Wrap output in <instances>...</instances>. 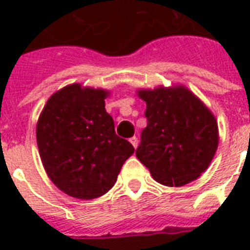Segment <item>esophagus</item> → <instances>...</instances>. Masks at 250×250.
I'll use <instances>...</instances> for the list:
<instances>
[{
  "instance_id": "34e87169",
  "label": "esophagus",
  "mask_w": 250,
  "mask_h": 250,
  "mask_svg": "<svg viewBox=\"0 0 250 250\" xmlns=\"http://www.w3.org/2000/svg\"><path fill=\"white\" fill-rule=\"evenodd\" d=\"M129 143L132 144L133 148H137V144H139V140H137V137L136 136H133L129 139Z\"/></svg>"
}]
</instances>
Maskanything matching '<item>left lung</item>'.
Returning <instances> with one entry per match:
<instances>
[{
	"label": "left lung",
	"instance_id": "left-lung-1",
	"mask_svg": "<svg viewBox=\"0 0 250 250\" xmlns=\"http://www.w3.org/2000/svg\"><path fill=\"white\" fill-rule=\"evenodd\" d=\"M148 125L136 157L161 184L182 187L209 167L218 148L215 118L186 86L143 89Z\"/></svg>",
	"mask_w": 250,
	"mask_h": 250
}]
</instances>
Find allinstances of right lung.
Instances as JSON below:
<instances>
[{"instance_id":"right-lung-1","label":"right lung","mask_w":250,"mask_h":250,"mask_svg":"<svg viewBox=\"0 0 250 250\" xmlns=\"http://www.w3.org/2000/svg\"><path fill=\"white\" fill-rule=\"evenodd\" d=\"M107 96V90L80 84L64 86L49 98L37 122L45 171L71 197L92 200L105 194L135 152L131 143L115 133L105 110Z\"/></svg>"}]
</instances>
